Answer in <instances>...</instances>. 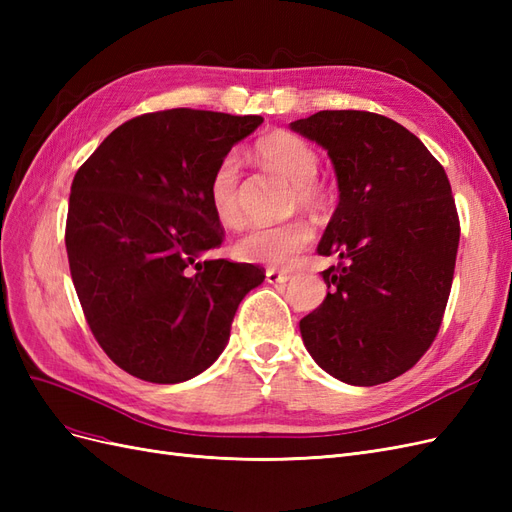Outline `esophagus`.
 Listing matches in <instances>:
<instances>
[{
	"mask_svg": "<svg viewBox=\"0 0 512 512\" xmlns=\"http://www.w3.org/2000/svg\"><path fill=\"white\" fill-rule=\"evenodd\" d=\"M267 282L269 284H286L290 280L288 273H282V271H275V269H267Z\"/></svg>",
	"mask_w": 512,
	"mask_h": 512,
	"instance_id": "34e87169",
	"label": "esophagus"
}]
</instances>
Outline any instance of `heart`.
<instances>
[{"label":"heart","mask_w":512,"mask_h":512,"mask_svg":"<svg viewBox=\"0 0 512 512\" xmlns=\"http://www.w3.org/2000/svg\"><path fill=\"white\" fill-rule=\"evenodd\" d=\"M260 160L282 173L294 183V203L301 207H316L324 200V190L316 181L318 153L305 138L290 132H275L260 141L256 147ZM241 158L239 153H226L222 162L215 166L209 181V203L215 218L224 226L241 224L239 203ZM314 239L309 224L294 220L275 226H252L241 235L235 252L245 262L269 267H288Z\"/></svg>","instance_id":"1"}]
</instances>
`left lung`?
<instances>
[{
	"label": "left lung",
	"mask_w": 512,
	"mask_h": 512,
	"mask_svg": "<svg viewBox=\"0 0 512 512\" xmlns=\"http://www.w3.org/2000/svg\"><path fill=\"white\" fill-rule=\"evenodd\" d=\"M290 130L327 149L339 203L318 243L327 299L301 322L333 378L374 386L404 374L438 335L451 294L459 218L440 162L397 121L320 111Z\"/></svg>",
	"instance_id": "1"
}]
</instances>
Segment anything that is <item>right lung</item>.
I'll list each match as a JSON object with an SVG mask.
<instances>
[{
	"label": "right lung",
	"instance_id": "1",
	"mask_svg": "<svg viewBox=\"0 0 512 512\" xmlns=\"http://www.w3.org/2000/svg\"><path fill=\"white\" fill-rule=\"evenodd\" d=\"M260 123L192 108L147 113L108 134L74 175L72 282L91 333L128 374L156 384L203 374L239 303L265 280L247 262L207 256L224 241L211 175Z\"/></svg>",
	"mask_w": 512,
	"mask_h": 512
}]
</instances>
